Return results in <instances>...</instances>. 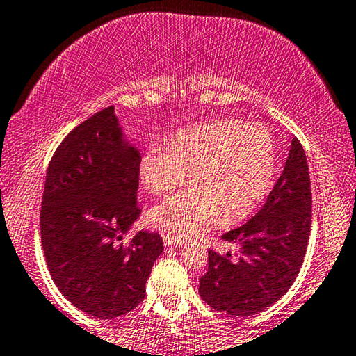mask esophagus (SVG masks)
<instances>
[{"label": "esophagus", "mask_w": 356, "mask_h": 356, "mask_svg": "<svg viewBox=\"0 0 356 356\" xmlns=\"http://www.w3.org/2000/svg\"><path fill=\"white\" fill-rule=\"evenodd\" d=\"M163 240H164V245H169V247H172V245H176L177 247V245L182 243V240L172 237V235H164Z\"/></svg>", "instance_id": "34e87169"}]
</instances>
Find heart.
Masks as SVG:
<instances>
[{
  "instance_id": "heart-1",
  "label": "heart",
  "mask_w": 356,
  "mask_h": 356,
  "mask_svg": "<svg viewBox=\"0 0 356 356\" xmlns=\"http://www.w3.org/2000/svg\"><path fill=\"white\" fill-rule=\"evenodd\" d=\"M276 168V145L263 124L221 119L180 130L168 148H148L138 171L148 192L159 197L182 187L192 174V188L149 213L154 227L184 238L219 218L230 224L252 214L271 192Z\"/></svg>"
}]
</instances>
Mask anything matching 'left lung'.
Masks as SVG:
<instances>
[{
  "label": "left lung",
  "instance_id": "1",
  "mask_svg": "<svg viewBox=\"0 0 356 356\" xmlns=\"http://www.w3.org/2000/svg\"><path fill=\"white\" fill-rule=\"evenodd\" d=\"M312 230V184L302 143L292 140L284 171L263 208L222 235L237 253L208 250L200 295L216 312L248 318L271 307L302 268Z\"/></svg>",
  "mask_w": 356,
  "mask_h": 356
}]
</instances>
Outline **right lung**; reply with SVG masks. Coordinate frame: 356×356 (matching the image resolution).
Returning a JSON list of instances; mask_svg holds the SVG:
<instances>
[{"mask_svg": "<svg viewBox=\"0 0 356 356\" xmlns=\"http://www.w3.org/2000/svg\"><path fill=\"white\" fill-rule=\"evenodd\" d=\"M140 152L124 140L114 108H104L66 135L49 161L40 234L49 274L83 313L113 319L137 307L163 252L158 232L137 221Z\"/></svg>", "mask_w": 356, "mask_h": 356, "instance_id": "obj_1", "label": "right lung"}]
</instances>
